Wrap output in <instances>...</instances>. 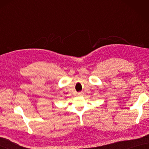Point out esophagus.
Instances as JSON below:
<instances>
[{
  "mask_svg": "<svg viewBox=\"0 0 149 149\" xmlns=\"http://www.w3.org/2000/svg\"><path fill=\"white\" fill-rule=\"evenodd\" d=\"M82 93H82V92H80V93H78V95H81Z\"/></svg>",
  "mask_w": 149,
  "mask_h": 149,
  "instance_id": "obj_1",
  "label": "esophagus"
}]
</instances>
